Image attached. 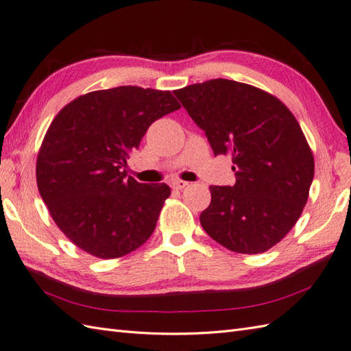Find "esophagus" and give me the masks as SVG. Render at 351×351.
<instances>
[{
	"instance_id": "34e87169",
	"label": "esophagus",
	"mask_w": 351,
	"mask_h": 351,
	"mask_svg": "<svg viewBox=\"0 0 351 351\" xmlns=\"http://www.w3.org/2000/svg\"><path fill=\"white\" fill-rule=\"evenodd\" d=\"M185 186H189V182H186V181H181V179L172 181V189L173 190H184Z\"/></svg>"
}]
</instances>
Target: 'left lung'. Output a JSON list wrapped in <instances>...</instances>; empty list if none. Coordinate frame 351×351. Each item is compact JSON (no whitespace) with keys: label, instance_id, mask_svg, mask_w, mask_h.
Returning <instances> with one entry per match:
<instances>
[{"label":"left lung","instance_id":"obj_1","mask_svg":"<svg viewBox=\"0 0 351 351\" xmlns=\"http://www.w3.org/2000/svg\"><path fill=\"white\" fill-rule=\"evenodd\" d=\"M173 94L214 156H230L234 165L233 185L209 186L202 227L230 251H267L296 224L314 178L313 152L296 118L276 97L229 79Z\"/></svg>","mask_w":351,"mask_h":351}]
</instances>
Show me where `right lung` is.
<instances>
[{"instance_id":"add662e5","label":"right lung","mask_w":351,"mask_h":351,"mask_svg":"<svg viewBox=\"0 0 351 351\" xmlns=\"http://www.w3.org/2000/svg\"><path fill=\"white\" fill-rule=\"evenodd\" d=\"M179 108L169 91L118 86L80 95L55 117L37 157V185L80 250L117 258L149 239L170 189L137 182L124 167L152 122Z\"/></svg>"}]
</instances>
